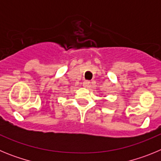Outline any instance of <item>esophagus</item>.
Returning <instances> with one entry per match:
<instances>
[{"mask_svg":"<svg viewBox=\"0 0 161 161\" xmlns=\"http://www.w3.org/2000/svg\"><path fill=\"white\" fill-rule=\"evenodd\" d=\"M89 84H90V82H89V80H85V81L83 82V86L85 88H87V87H89Z\"/></svg>","mask_w":161,"mask_h":161,"instance_id":"esophagus-1","label":"esophagus"}]
</instances>
